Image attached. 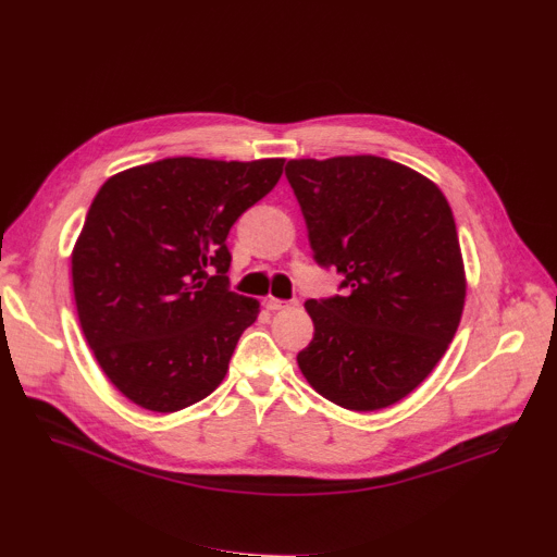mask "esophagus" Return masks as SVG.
Returning <instances> with one entry per match:
<instances>
[{"mask_svg":"<svg viewBox=\"0 0 557 557\" xmlns=\"http://www.w3.org/2000/svg\"><path fill=\"white\" fill-rule=\"evenodd\" d=\"M300 302L298 300H277V298H271L269 302H267V307L271 309V311H282V309H288V307H298Z\"/></svg>","mask_w":557,"mask_h":557,"instance_id":"obj_1","label":"esophagus"}]
</instances>
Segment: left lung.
I'll use <instances>...</instances> for the list:
<instances>
[{"instance_id":"8db88e82","label":"left lung","mask_w":557,"mask_h":557,"mask_svg":"<svg viewBox=\"0 0 557 557\" xmlns=\"http://www.w3.org/2000/svg\"><path fill=\"white\" fill-rule=\"evenodd\" d=\"M286 178L313 259L343 295L309 300L315 333L298 354L309 385L372 412L419 387L446 354L466 300L453 210L419 172L381 157L300 159Z\"/></svg>"}]
</instances>
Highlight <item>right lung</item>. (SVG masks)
<instances>
[{"label": "right lung", "instance_id": "1", "mask_svg": "<svg viewBox=\"0 0 557 557\" xmlns=\"http://www.w3.org/2000/svg\"><path fill=\"white\" fill-rule=\"evenodd\" d=\"M284 159L176 157L111 176L71 255L85 338L132 403L176 412L212 394L259 302L231 290L226 237Z\"/></svg>", "mask_w": 557, "mask_h": 557}]
</instances>
